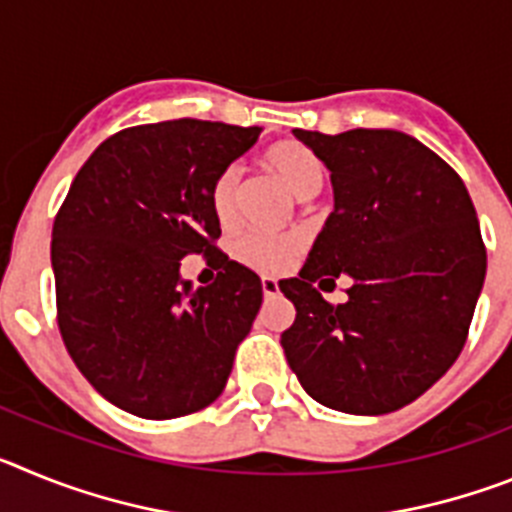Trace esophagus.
Returning a JSON list of instances; mask_svg holds the SVG:
<instances>
[{"label": "esophagus", "mask_w": 512, "mask_h": 512, "mask_svg": "<svg viewBox=\"0 0 512 512\" xmlns=\"http://www.w3.org/2000/svg\"><path fill=\"white\" fill-rule=\"evenodd\" d=\"M261 289H264V297H277L279 295V282L274 277H261Z\"/></svg>", "instance_id": "esophagus-1"}]
</instances>
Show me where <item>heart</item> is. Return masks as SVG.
<instances>
[{
  "label": "heart",
  "instance_id": "1",
  "mask_svg": "<svg viewBox=\"0 0 512 512\" xmlns=\"http://www.w3.org/2000/svg\"><path fill=\"white\" fill-rule=\"evenodd\" d=\"M261 164L277 176L279 182L295 194L300 202L318 197L325 184V164L312 148L300 140H279L261 156ZM238 192H241V169L228 166L215 176L210 187V210L220 228L238 223ZM235 256L243 264L261 271H277L295 256V243L266 235H246L235 246Z\"/></svg>",
  "mask_w": 512,
  "mask_h": 512
}]
</instances>
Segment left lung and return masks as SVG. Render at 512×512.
Wrapping results in <instances>:
<instances>
[{
    "mask_svg": "<svg viewBox=\"0 0 512 512\" xmlns=\"http://www.w3.org/2000/svg\"><path fill=\"white\" fill-rule=\"evenodd\" d=\"M333 184V212L300 277L282 279L297 318L282 348L312 400L384 415L418 400L467 341L487 274L472 197L441 156L400 130H295ZM352 279L330 306L317 287Z\"/></svg>",
    "mask_w": 512,
    "mask_h": 512,
    "instance_id": "obj_1",
    "label": "left lung"
}]
</instances>
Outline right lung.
Wrapping results in <instances>:
<instances>
[{"label":"right lung","instance_id":"obj_1","mask_svg":"<svg viewBox=\"0 0 512 512\" xmlns=\"http://www.w3.org/2000/svg\"><path fill=\"white\" fill-rule=\"evenodd\" d=\"M261 128L166 120L107 138L53 223L58 328L94 390L125 413L169 420L220 397L248 336L261 279L217 251L210 187ZM205 252L218 279L194 290L181 259Z\"/></svg>","mask_w":512,"mask_h":512}]
</instances>
